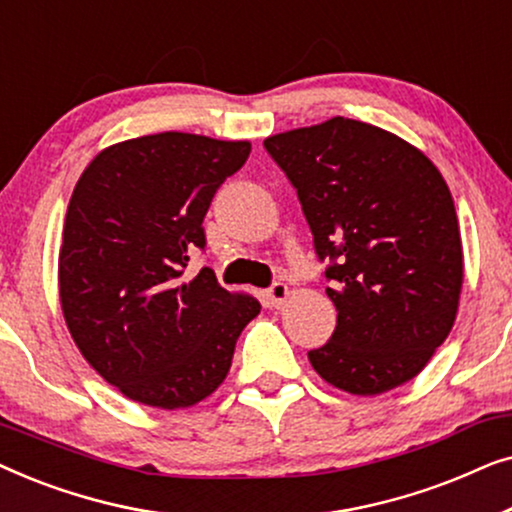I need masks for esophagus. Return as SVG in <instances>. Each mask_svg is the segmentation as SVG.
I'll list each match as a JSON object with an SVG mask.
<instances>
[{"label": "esophagus", "mask_w": 512, "mask_h": 512, "mask_svg": "<svg viewBox=\"0 0 512 512\" xmlns=\"http://www.w3.org/2000/svg\"><path fill=\"white\" fill-rule=\"evenodd\" d=\"M289 296H291V289H289V284H284V282L272 284L270 289L265 291V300H268L270 307H282L286 300H289Z\"/></svg>", "instance_id": "obj_1"}]
</instances>
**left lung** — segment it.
<instances>
[{"mask_svg":"<svg viewBox=\"0 0 512 512\" xmlns=\"http://www.w3.org/2000/svg\"><path fill=\"white\" fill-rule=\"evenodd\" d=\"M265 149L296 186L338 324L312 368L331 387L377 396L426 368L450 335L464 284L457 209L417 146L335 116L270 135Z\"/></svg>","mask_w":512,"mask_h":512,"instance_id":"obj_1","label":"left lung"}]
</instances>
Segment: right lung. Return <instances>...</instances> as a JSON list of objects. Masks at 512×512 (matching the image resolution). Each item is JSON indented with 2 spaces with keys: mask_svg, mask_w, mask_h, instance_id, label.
<instances>
[{
  "mask_svg": "<svg viewBox=\"0 0 512 512\" xmlns=\"http://www.w3.org/2000/svg\"><path fill=\"white\" fill-rule=\"evenodd\" d=\"M249 151L247 139L158 132L107 146L76 181L58 256L62 317L83 359L130 401H205L261 312L214 270L184 277L216 188Z\"/></svg>",
  "mask_w": 512,
  "mask_h": 512,
  "instance_id": "right-lung-1",
  "label": "right lung"
}]
</instances>
